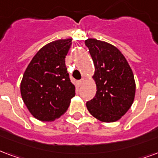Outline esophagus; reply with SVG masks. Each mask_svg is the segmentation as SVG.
Listing matches in <instances>:
<instances>
[{"label":"esophagus","mask_w":158,"mask_h":158,"mask_svg":"<svg viewBox=\"0 0 158 158\" xmlns=\"http://www.w3.org/2000/svg\"><path fill=\"white\" fill-rule=\"evenodd\" d=\"M84 82H85V79H80V80H79V82H78V83H79V86H81V85L84 84Z\"/></svg>","instance_id":"1"}]
</instances>
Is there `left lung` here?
Here are the masks:
<instances>
[{"instance_id":"8db88e82","label":"left lung","mask_w":158,"mask_h":158,"mask_svg":"<svg viewBox=\"0 0 158 158\" xmlns=\"http://www.w3.org/2000/svg\"><path fill=\"white\" fill-rule=\"evenodd\" d=\"M85 45L94 62L96 94L86 103L89 112L104 122L121 119L131 106L135 84L132 70L117 48L106 42L89 38Z\"/></svg>"}]
</instances>
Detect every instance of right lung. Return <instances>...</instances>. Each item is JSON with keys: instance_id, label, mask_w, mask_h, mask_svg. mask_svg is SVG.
Returning <instances> with one entry per match:
<instances>
[{"instance_id": "1", "label": "right lung", "mask_w": 158, "mask_h": 158, "mask_svg": "<svg viewBox=\"0 0 158 158\" xmlns=\"http://www.w3.org/2000/svg\"><path fill=\"white\" fill-rule=\"evenodd\" d=\"M71 39H62L43 47L23 74L21 94L31 115L37 120L52 121L67 111L75 95L65 65Z\"/></svg>"}]
</instances>
